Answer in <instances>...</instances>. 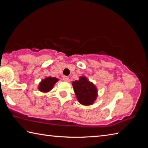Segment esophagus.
I'll return each mask as SVG.
<instances>
[{
	"label": "esophagus",
	"mask_w": 148,
	"mask_h": 148,
	"mask_svg": "<svg viewBox=\"0 0 148 148\" xmlns=\"http://www.w3.org/2000/svg\"><path fill=\"white\" fill-rule=\"evenodd\" d=\"M63 80H64V81H66V82H69L70 79H69V77L67 76H64V77H63Z\"/></svg>",
	"instance_id": "esophagus-1"
}]
</instances>
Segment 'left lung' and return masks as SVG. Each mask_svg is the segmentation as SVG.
<instances>
[{
    "instance_id": "obj_1",
    "label": "left lung",
    "mask_w": 148,
    "mask_h": 148,
    "mask_svg": "<svg viewBox=\"0 0 148 148\" xmlns=\"http://www.w3.org/2000/svg\"><path fill=\"white\" fill-rule=\"evenodd\" d=\"M74 93L81 104L90 106L93 104L97 97V88L93 83L85 76H81L78 81L72 82Z\"/></svg>"
}]
</instances>
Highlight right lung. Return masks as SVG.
<instances>
[{
  "mask_svg": "<svg viewBox=\"0 0 148 148\" xmlns=\"http://www.w3.org/2000/svg\"><path fill=\"white\" fill-rule=\"evenodd\" d=\"M58 81V79L54 77H46L45 79H42L41 82H40L38 87V90L40 92L43 93H47L49 92L53 88L55 84Z\"/></svg>",
  "mask_w": 148,
  "mask_h": 148,
  "instance_id": "right-lung-1",
  "label": "right lung"
}]
</instances>
